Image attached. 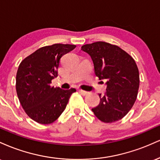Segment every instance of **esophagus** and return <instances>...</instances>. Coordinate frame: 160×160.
I'll list each match as a JSON object with an SVG mask.
<instances>
[{
  "label": "esophagus",
  "instance_id": "obj_1",
  "mask_svg": "<svg viewBox=\"0 0 160 160\" xmlns=\"http://www.w3.org/2000/svg\"><path fill=\"white\" fill-rule=\"evenodd\" d=\"M79 92H80L81 93L82 95H86L88 94V92L82 90V89H79Z\"/></svg>",
  "mask_w": 160,
  "mask_h": 160
}]
</instances>
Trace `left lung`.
<instances>
[{"label": "left lung", "mask_w": 160, "mask_h": 160, "mask_svg": "<svg viewBox=\"0 0 160 160\" xmlns=\"http://www.w3.org/2000/svg\"><path fill=\"white\" fill-rule=\"evenodd\" d=\"M81 49L91 56L99 80H108L105 93L99 94L100 103L92 111L104 122L121 120L137 98L140 79L135 60L117 46L103 41L85 44Z\"/></svg>", "instance_id": "left-lung-1"}]
</instances>
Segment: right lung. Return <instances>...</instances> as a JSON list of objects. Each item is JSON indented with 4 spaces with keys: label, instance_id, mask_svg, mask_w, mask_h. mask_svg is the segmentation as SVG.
Instances as JSON below:
<instances>
[{
    "label": "right lung",
    "instance_id": "obj_1",
    "mask_svg": "<svg viewBox=\"0 0 160 160\" xmlns=\"http://www.w3.org/2000/svg\"><path fill=\"white\" fill-rule=\"evenodd\" d=\"M76 45L56 43L37 49L21 62L16 73V89L26 114L40 124H50L65 111L74 88L51 86L58 74L60 59Z\"/></svg>",
    "mask_w": 160,
    "mask_h": 160
}]
</instances>
